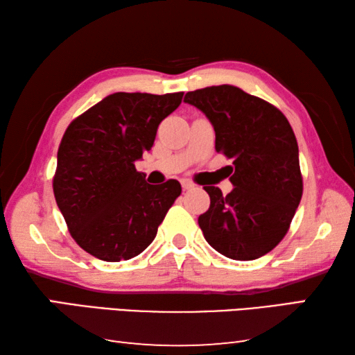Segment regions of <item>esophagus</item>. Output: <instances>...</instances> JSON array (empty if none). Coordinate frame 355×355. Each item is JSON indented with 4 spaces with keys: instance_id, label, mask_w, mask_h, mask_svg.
Wrapping results in <instances>:
<instances>
[{
    "instance_id": "esophagus-1",
    "label": "esophagus",
    "mask_w": 355,
    "mask_h": 355,
    "mask_svg": "<svg viewBox=\"0 0 355 355\" xmlns=\"http://www.w3.org/2000/svg\"><path fill=\"white\" fill-rule=\"evenodd\" d=\"M182 188H183L184 191L192 189V188H194V183H191L189 180H182Z\"/></svg>"
}]
</instances>
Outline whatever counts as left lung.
Returning <instances> with one entry per match:
<instances>
[{
    "label": "left lung",
    "instance_id": "1",
    "mask_svg": "<svg viewBox=\"0 0 355 355\" xmlns=\"http://www.w3.org/2000/svg\"><path fill=\"white\" fill-rule=\"evenodd\" d=\"M211 122L216 152L233 158L227 196L203 186L208 211L199 216L207 243L227 258L255 260L277 245L290 228L302 197L296 136L286 117L268 101L230 84L188 92Z\"/></svg>",
    "mask_w": 355,
    "mask_h": 355
}]
</instances>
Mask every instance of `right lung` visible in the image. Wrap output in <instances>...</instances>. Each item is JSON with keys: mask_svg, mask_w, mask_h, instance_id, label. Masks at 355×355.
<instances>
[{"mask_svg": "<svg viewBox=\"0 0 355 355\" xmlns=\"http://www.w3.org/2000/svg\"><path fill=\"white\" fill-rule=\"evenodd\" d=\"M182 98L183 92H116L65 130L53 191L71 238L98 260H130L146 250L182 194L177 180L148 184L135 167Z\"/></svg>", "mask_w": 355, "mask_h": 355, "instance_id": "right-lung-1", "label": "right lung"}]
</instances>
